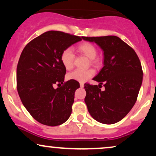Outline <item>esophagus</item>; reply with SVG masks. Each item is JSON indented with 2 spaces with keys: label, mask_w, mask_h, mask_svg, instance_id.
<instances>
[{
  "label": "esophagus",
  "mask_w": 156,
  "mask_h": 156,
  "mask_svg": "<svg viewBox=\"0 0 156 156\" xmlns=\"http://www.w3.org/2000/svg\"><path fill=\"white\" fill-rule=\"evenodd\" d=\"M80 87H83V83L80 82Z\"/></svg>",
  "instance_id": "1"
}]
</instances>
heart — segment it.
<instances>
[{"label":"heart","instance_id":"heart-1","mask_svg":"<svg viewBox=\"0 0 156 156\" xmlns=\"http://www.w3.org/2000/svg\"><path fill=\"white\" fill-rule=\"evenodd\" d=\"M77 50L79 53L87 56L90 59V63L94 66H98L100 59L98 58V50L94 44L90 42H83L77 46ZM61 62L66 69L69 70L73 67L75 55L69 48H65L61 53ZM94 71L92 69H76L73 72L69 73L67 78L69 80H74L79 82H85L92 77Z\"/></svg>","mask_w":156,"mask_h":156}]
</instances>
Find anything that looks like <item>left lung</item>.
I'll use <instances>...</instances> for the list:
<instances>
[{"label": "left lung", "instance_id": "left-lung-1", "mask_svg": "<svg viewBox=\"0 0 156 156\" xmlns=\"http://www.w3.org/2000/svg\"><path fill=\"white\" fill-rule=\"evenodd\" d=\"M83 39L95 42L104 52V66L93 78L100 84H84V101L95 120L114 124L122 119L136 101L143 78L140 60L133 48L116 36Z\"/></svg>", "mask_w": 156, "mask_h": 156}]
</instances>
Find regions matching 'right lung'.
<instances>
[{
	"mask_svg": "<svg viewBox=\"0 0 156 156\" xmlns=\"http://www.w3.org/2000/svg\"><path fill=\"white\" fill-rule=\"evenodd\" d=\"M83 37L49 31L32 39L22 51L17 67V92L27 111L41 124L57 126L70 117L80 84L64 81L66 69L60 56ZM54 84L62 86L54 89Z\"/></svg>",
	"mask_w": 156,
	"mask_h": 156,
	"instance_id": "obj_1",
	"label": "right lung"
}]
</instances>
